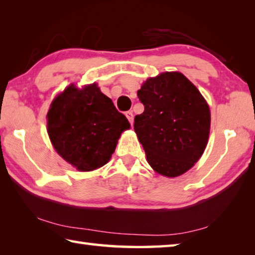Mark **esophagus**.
<instances>
[{"mask_svg":"<svg viewBox=\"0 0 255 255\" xmlns=\"http://www.w3.org/2000/svg\"><path fill=\"white\" fill-rule=\"evenodd\" d=\"M125 116H126V118L128 119V122L130 123V125H132V123H133V115H132V112L131 111H127L126 114H125Z\"/></svg>","mask_w":255,"mask_h":255,"instance_id":"1","label":"esophagus"}]
</instances>
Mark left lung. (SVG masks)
<instances>
[{"instance_id":"obj_1","label":"left lung","mask_w":255,"mask_h":255,"mask_svg":"<svg viewBox=\"0 0 255 255\" xmlns=\"http://www.w3.org/2000/svg\"><path fill=\"white\" fill-rule=\"evenodd\" d=\"M144 112L133 129L154 171L174 178L191 169L208 141L210 111L195 85L179 72L149 77L137 91Z\"/></svg>"}]
</instances>
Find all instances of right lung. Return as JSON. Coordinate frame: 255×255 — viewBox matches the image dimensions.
<instances>
[{
  "instance_id": "1",
  "label": "right lung",
  "mask_w": 255,
  "mask_h": 255,
  "mask_svg": "<svg viewBox=\"0 0 255 255\" xmlns=\"http://www.w3.org/2000/svg\"><path fill=\"white\" fill-rule=\"evenodd\" d=\"M47 130L60 156L79 171H93L109 162L127 118L96 83L77 89L74 84L51 102Z\"/></svg>"
}]
</instances>
